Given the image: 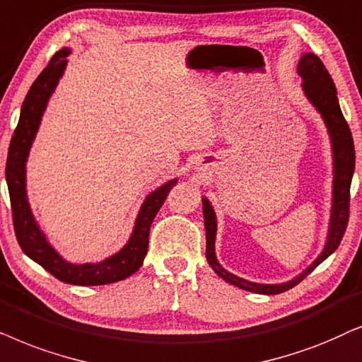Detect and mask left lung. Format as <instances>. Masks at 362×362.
I'll use <instances>...</instances> for the list:
<instances>
[{
  "label": "left lung",
  "mask_w": 362,
  "mask_h": 362,
  "mask_svg": "<svg viewBox=\"0 0 362 362\" xmlns=\"http://www.w3.org/2000/svg\"><path fill=\"white\" fill-rule=\"evenodd\" d=\"M298 74L303 79V90H305L306 98L310 103L315 105L321 117L325 119L331 137L332 147V163H334V180H332V206H331V220L329 230H327V240L320 257H317L313 264H310L305 272L298 274L296 278L290 279L286 283H279V285H262V283H252L248 279L238 278L235 274L226 272L225 268L220 267L218 259L215 255V235H216V216L211 209L210 202L202 199L204 204V220H205V231H206V259L209 264L214 268V272L223 278L226 283L235 285L242 290L259 293V295H278V293L291 290L298 283L303 281L317 264L325 262L331 253L336 252L339 247L341 240L344 237L346 226L349 221V190L351 180H353L354 173V142L351 136V129L346 122L343 112H341L338 94H336V86L332 83L329 72L322 64L320 57L313 52L303 54L298 62Z\"/></svg>",
  "instance_id": "8db88e82"
}]
</instances>
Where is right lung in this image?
Listing matches in <instances>:
<instances>
[{"mask_svg":"<svg viewBox=\"0 0 362 362\" xmlns=\"http://www.w3.org/2000/svg\"><path fill=\"white\" fill-rule=\"evenodd\" d=\"M69 49L62 47L51 57L37 79L33 83L30 93L24 99L19 122L14 129L11 144H9L8 160H6V182L11 200L13 225L18 243L24 253L37 264H41L46 272L59 281L79 286H98L109 285V283L120 281L129 278L142 267L144 258L148 248V233L151 225L156 218L157 211L165 202L168 192L177 184V178L167 182L144 202L139 211L136 226L125 243V247L112 257L105 258L100 263L72 264L59 257V253L47 243L45 233L37 226L35 216L31 214L30 204L26 197V160L30 156V148L35 141L41 117L49 100L52 90L59 83L62 72L66 69Z\"/></svg>","mask_w":362,"mask_h":362,"instance_id":"right-lung-1","label":"right lung"}]
</instances>
